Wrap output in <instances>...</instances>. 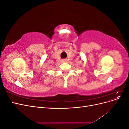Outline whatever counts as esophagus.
<instances>
[{"mask_svg":"<svg viewBox=\"0 0 129 129\" xmlns=\"http://www.w3.org/2000/svg\"><path fill=\"white\" fill-rule=\"evenodd\" d=\"M62 61H63V62H66V60H63Z\"/></svg>","mask_w":129,"mask_h":129,"instance_id":"obj_1","label":"esophagus"}]
</instances>
